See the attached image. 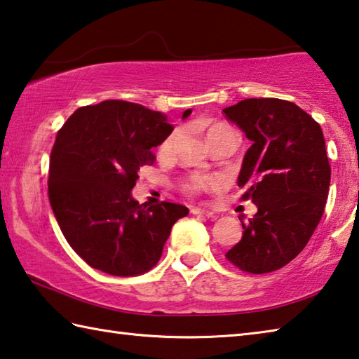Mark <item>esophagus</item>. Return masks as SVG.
<instances>
[{"instance_id":"1","label":"esophagus","mask_w":359,"mask_h":359,"mask_svg":"<svg viewBox=\"0 0 359 359\" xmlns=\"http://www.w3.org/2000/svg\"><path fill=\"white\" fill-rule=\"evenodd\" d=\"M191 213L196 215V217H213V212L208 210V208H193Z\"/></svg>"}]
</instances>
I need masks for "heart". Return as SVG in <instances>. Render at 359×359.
<instances>
[{
	"mask_svg": "<svg viewBox=\"0 0 359 359\" xmlns=\"http://www.w3.org/2000/svg\"><path fill=\"white\" fill-rule=\"evenodd\" d=\"M224 133H233V130L226 126V123H215L210 128H208L207 132V140L212 138V136H217V135H224ZM179 141V133L175 132L172 135H169L168 138L161 142L160 147H158V155L163 158L169 157L174 152L175 144H177ZM218 182L215 179H205V177H194L193 180L188 182L185 185V190L190 191V193H199V191H205L208 188H212L217 185Z\"/></svg>",
	"mask_w": 359,
	"mask_h": 359,
	"instance_id": "heart-1",
	"label": "heart"
}]
</instances>
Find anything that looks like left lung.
<instances>
[{
  "label": "left lung",
  "instance_id": "1",
  "mask_svg": "<svg viewBox=\"0 0 359 359\" xmlns=\"http://www.w3.org/2000/svg\"><path fill=\"white\" fill-rule=\"evenodd\" d=\"M252 144L238 187L257 213L242 221V240L226 252L237 269L262 275L283 269L308 245L327 204L331 168L323 132L295 103L245 99L223 109Z\"/></svg>",
  "mask_w": 359,
  "mask_h": 359
}]
</instances>
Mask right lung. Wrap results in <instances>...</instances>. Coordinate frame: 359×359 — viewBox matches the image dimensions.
Here are the masks:
<instances>
[{
  "label": "right lung",
  "mask_w": 359,
  "mask_h": 359,
  "mask_svg": "<svg viewBox=\"0 0 359 359\" xmlns=\"http://www.w3.org/2000/svg\"><path fill=\"white\" fill-rule=\"evenodd\" d=\"M191 109L184 111L187 119ZM174 127L138 103L105 100L72 114L50 155L48 198L74 251L95 270L138 276L157 265L175 221L188 208L146 207L132 196L140 168Z\"/></svg>",
  "instance_id": "1"
}]
</instances>
